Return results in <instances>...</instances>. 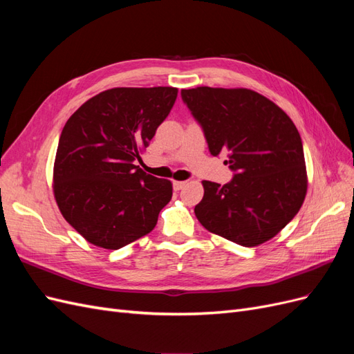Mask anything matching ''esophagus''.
Returning a JSON list of instances; mask_svg holds the SVG:
<instances>
[{
    "instance_id": "34e87169",
    "label": "esophagus",
    "mask_w": 354,
    "mask_h": 354,
    "mask_svg": "<svg viewBox=\"0 0 354 354\" xmlns=\"http://www.w3.org/2000/svg\"><path fill=\"white\" fill-rule=\"evenodd\" d=\"M185 185H186V181H174L173 187H174V190H181L185 187Z\"/></svg>"
}]
</instances>
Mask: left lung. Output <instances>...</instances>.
Masks as SVG:
<instances>
[{"label":"left lung","mask_w":354,"mask_h":354,"mask_svg":"<svg viewBox=\"0 0 354 354\" xmlns=\"http://www.w3.org/2000/svg\"><path fill=\"white\" fill-rule=\"evenodd\" d=\"M181 99L201 124L211 155H226L234 171L224 186L202 181L199 223L242 246L274 238L307 194L303 143L291 118L248 88L196 87L181 90Z\"/></svg>","instance_id":"obj_1"}]
</instances>
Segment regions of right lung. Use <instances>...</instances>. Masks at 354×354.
I'll list each match as a JSON object with an SVG mask.
<instances>
[{
  "instance_id": "right-lung-1",
  "label": "right lung",
  "mask_w": 354,
  "mask_h": 354,
  "mask_svg": "<svg viewBox=\"0 0 354 354\" xmlns=\"http://www.w3.org/2000/svg\"><path fill=\"white\" fill-rule=\"evenodd\" d=\"M174 87H120L85 102L65 124L53 169L62 216L90 243L120 250L156 226L173 183L134 165L177 99Z\"/></svg>"
}]
</instances>
